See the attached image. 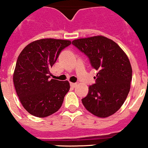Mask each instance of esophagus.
I'll use <instances>...</instances> for the list:
<instances>
[{"label": "esophagus", "instance_id": "1", "mask_svg": "<svg viewBox=\"0 0 148 148\" xmlns=\"http://www.w3.org/2000/svg\"><path fill=\"white\" fill-rule=\"evenodd\" d=\"M76 86H77V83H71V87L75 88Z\"/></svg>", "mask_w": 148, "mask_h": 148}]
</instances>
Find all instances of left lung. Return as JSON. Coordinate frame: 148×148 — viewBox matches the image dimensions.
<instances>
[{"label":"left lung","mask_w":148,"mask_h":148,"mask_svg":"<svg viewBox=\"0 0 148 148\" xmlns=\"http://www.w3.org/2000/svg\"><path fill=\"white\" fill-rule=\"evenodd\" d=\"M72 44L84 52L98 73L82 103L92 114L106 118L123 105L130 90L132 70L128 57L115 42L98 35L75 39Z\"/></svg>","instance_id":"8db88e82"}]
</instances>
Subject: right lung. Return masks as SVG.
Segmentation results:
<instances>
[{
    "instance_id": "add662e5",
    "label": "right lung",
    "mask_w": 148,
    "mask_h": 148,
    "mask_svg": "<svg viewBox=\"0 0 148 148\" xmlns=\"http://www.w3.org/2000/svg\"><path fill=\"white\" fill-rule=\"evenodd\" d=\"M71 44L65 39H38L26 45L18 55L13 80L21 104L30 114L47 117L60 109L70 83L49 80V70L61 51Z\"/></svg>"
}]
</instances>
